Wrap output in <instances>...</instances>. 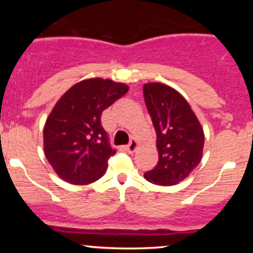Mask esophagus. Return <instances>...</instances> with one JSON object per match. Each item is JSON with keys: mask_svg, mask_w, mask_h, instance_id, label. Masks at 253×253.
I'll return each mask as SVG.
<instances>
[{"mask_svg": "<svg viewBox=\"0 0 253 253\" xmlns=\"http://www.w3.org/2000/svg\"><path fill=\"white\" fill-rule=\"evenodd\" d=\"M136 147H138V141H136L135 139H132V140L129 141V144L126 146V149L129 153H133L136 150Z\"/></svg>", "mask_w": 253, "mask_h": 253, "instance_id": "obj_1", "label": "esophagus"}]
</instances>
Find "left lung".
Wrapping results in <instances>:
<instances>
[{
	"mask_svg": "<svg viewBox=\"0 0 253 253\" xmlns=\"http://www.w3.org/2000/svg\"><path fill=\"white\" fill-rule=\"evenodd\" d=\"M143 90L159 156L156 167L144 177L159 185H175L201 162L203 129L189 103L175 89L162 83H147Z\"/></svg>",
	"mask_w": 253,
	"mask_h": 253,
	"instance_id": "1",
	"label": "left lung"
}]
</instances>
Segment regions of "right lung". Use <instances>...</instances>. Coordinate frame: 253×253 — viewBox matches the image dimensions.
I'll list each match as a JSON object with an SVG mask.
<instances>
[{"instance_id":"add662e5","label":"right lung","mask_w":253,"mask_h":253,"mask_svg":"<svg viewBox=\"0 0 253 253\" xmlns=\"http://www.w3.org/2000/svg\"><path fill=\"white\" fill-rule=\"evenodd\" d=\"M128 91L124 83L91 78L75 84L60 97L43 127L46 159L71 184H89L104 175L115 155L101 115Z\"/></svg>"}]
</instances>
